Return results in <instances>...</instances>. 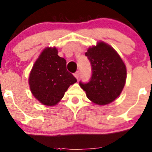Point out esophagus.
<instances>
[{
  "label": "esophagus",
  "instance_id": "esophagus-1",
  "mask_svg": "<svg viewBox=\"0 0 152 152\" xmlns=\"http://www.w3.org/2000/svg\"><path fill=\"white\" fill-rule=\"evenodd\" d=\"M74 76L76 78V79H79V71H76V73H74Z\"/></svg>",
  "mask_w": 152,
  "mask_h": 152
}]
</instances>
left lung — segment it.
<instances>
[{
    "label": "left lung",
    "instance_id": "8db88e82",
    "mask_svg": "<svg viewBox=\"0 0 152 152\" xmlns=\"http://www.w3.org/2000/svg\"><path fill=\"white\" fill-rule=\"evenodd\" d=\"M85 56L91 65L92 75L87 83L79 82L87 98L95 104L111 103L121 93L126 69L117 52L103 42L87 50Z\"/></svg>",
    "mask_w": 152,
    "mask_h": 152
}]
</instances>
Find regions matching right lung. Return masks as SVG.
Here are the masks:
<instances>
[{"label": "right lung", "instance_id": "obj_1", "mask_svg": "<svg viewBox=\"0 0 152 152\" xmlns=\"http://www.w3.org/2000/svg\"><path fill=\"white\" fill-rule=\"evenodd\" d=\"M66 63L64 58L58 56L56 48H48L34 65L29 85L32 94L42 104H56L70 85L77 82L67 70Z\"/></svg>", "mask_w": 152, "mask_h": 152}]
</instances>
